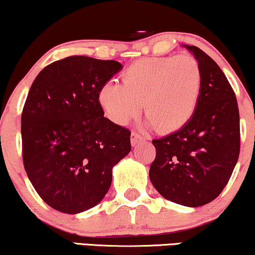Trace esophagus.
Instances as JSON below:
<instances>
[{"mask_svg":"<svg viewBox=\"0 0 255 255\" xmlns=\"http://www.w3.org/2000/svg\"><path fill=\"white\" fill-rule=\"evenodd\" d=\"M141 141H144V138H142L141 135L138 133V132H134V131L132 132V133H131V144H132V146H135Z\"/></svg>","mask_w":255,"mask_h":255,"instance_id":"obj_1","label":"esophagus"}]
</instances>
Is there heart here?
Wrapping results in <instances>:
<instances>
[{"instance_id":"obj_1","label":"heart","mask_w":255,"mask_h":255,"mask_svg":"<svg viewBox=\"0 0 255 255\" xmlns=\"http://www.w3.org/2000/svg\"><path fill=\"white\" fill-rule=\"evenodd\" d=\"M122 81L110 80L101 87L99 101L107 116L124 125L144 106L146 127L167 133L193 117L203 78L196 59L182 54L135 61L122 74Z\"/></svg>"}]
</instances>
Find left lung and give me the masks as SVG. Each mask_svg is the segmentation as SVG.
<instances>
[{"instance_id":"obj_1","label":"left lung","mask_w":255,"mask_h":255,"mask_svg":"<svg viewBox=\"0 0 255 255\" xmlns=\"http://www.w3.org/2000/svg\"><path fill=\"white\" fill-rule=\"evenodd\" d=\"M202 69V90L188 123L152 140L155 159L149 180L174 203L201 207L222 193L240 152L239 109L236 94L215 60L196 46L183 45Z\"/></svg>"}]
</instances>
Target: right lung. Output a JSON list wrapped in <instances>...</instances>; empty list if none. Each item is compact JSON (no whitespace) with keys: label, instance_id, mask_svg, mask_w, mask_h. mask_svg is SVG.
Returning a JSON list of instances; mask_svg holds the SVG:
<instances>
[{"label":"right lung","instance_id":"obj_1","mask_svg":"<svg viewBox=\"0 0 255 255\" xmlns=\"http://www.w3.org/2000/svg\"><path fill=\"white\" fill-rule=\"evenodd\" d=\"M115 60L72 55L46 66L24 104L23 163L45 203L65 214L99 204L114 166L131 151V132L104 117L99 92L122 69Z\"/></svg>","mask_w":255,"mask_h":255}]
</instances>
